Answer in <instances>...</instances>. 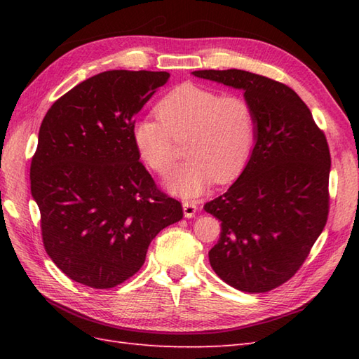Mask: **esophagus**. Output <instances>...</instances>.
Returning a JSON list of instances; mask_svg holds the SVG:
<instances>
[{
    "instance_id": "esophagus-1",
    "label": "esophagus",
    "mask_w": 359,
    "mask_h": 359,
    "mask_svg": "<svg viewBox=\"0 0 359 359\" xmlns=\"http://www.w3.org/2000/svg\"><path fill=\"white\" fill-rule=\"evenodd\" d=\"M182 208H184L185 217H194L197 211V203L196 202H184L182 203Z\"/></svg>"
}]
</instances>
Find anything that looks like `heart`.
I'll return each instance as SVG.
<instances>
[{
	"label": "heart",
	"instance_id": "b5f03b06",
	"mask_svg": "<svg viewBox=\"0 0 359 359\" xmlns=\"http://www.w3.org/2000/svg\"><path fill=\"white\" fill-rule=\"evenodd\" d=\"M156 111L158 120L134 121L133 142L143 162L165 175L174 163L172 137L187 135L188 158L166 180L172 194L197 197L216 180L230 182L245 168L256 135L255 114L245 98L185 83L166 94Z\"/></svg>",
	"mask_w": 359,
	"mask_h": 359
}]
</instances>
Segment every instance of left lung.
<instances>
[{
  "label": "left lung",
  "instance_id": "obj_1",
  "mask_svg": "<svg viewBox=\"0 0 359 359\" xmlns=\"http://www.w3.org/2000/svg\"><path fill=\"white\" fill-rule=\"evenodd\" d=\"M193 75L242 89L256 121L247 166L225 194L203 207L222 226L210 264L241 292H270L299 270L324 230L329 144L307 104L282 83L241 69Z\"/></svg>",
  "mask_w": 359,
  "mask_h": 359
}]
</instances>
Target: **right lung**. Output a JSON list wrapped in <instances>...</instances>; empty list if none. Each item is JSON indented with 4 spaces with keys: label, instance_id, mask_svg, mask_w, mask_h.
Masks as SVG:
<instances>
[{
    "label": "right lung",
    "instance_id": "right-lung-1",
    "mask_svg": "<svg viewBox=\"0 0 359 359\" xmlns=\"http://www.w3.org/2000/svg\"><path fill=\"white\" fill-rule=\"evenodd\" d=\"M168 72L106 71L50 106L30 163L46 253L67 278L112 288L140 270L151 241L184 217L139 160L134 117Z\"/></svg>",
    "mask_w": 359,
    "mask_h": 359
}]
</instances>
